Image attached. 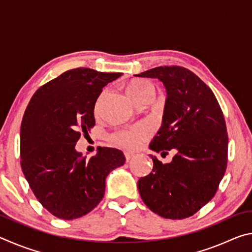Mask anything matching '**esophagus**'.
Listing matches in <instances>:
<instances>
[{
  "mask_svg": "<svg viewBox=\"0 0 252 252\" xmlns=\"http://www.w3.org/2000/svg\"><path fill=\"white\" fill-rule=\"evenodd\" d=\"M125 157H126V161H129V160H131V159H132V158L134 157V155H133V153H132V152L126 151V152H125Z\"/></svg>",
  "mask_w": 252,
  "mask_h": 252,
  "instance_id": "obj_1",
  "label": "esophagus"
}]
</instances>
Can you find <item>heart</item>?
<instances>
[{
    "instance_id": "1",
    "label": "heart",
    "mask_w": 252,
    "mask_h": 252,
    "mask_svg": "<svg viewBox=\"0 0 252 252\" xmlns=\"http://www.w3.org/2000/svg\"><path fill=\"white\" fill-rule=\"evenodd\" d=\"M127 93L133 99L136 103L140 102L150 100L152 101L153 96H155V87L151 82L147 80H133L127 84L126 87ZM105 95V91H103L97 97L95 103V112H97L100 109V105L102 103V100ZM151 134L150 126L143 123H139V125H134L131 126L125 127V129H120L112 134H110V141L117 144V146L121 147L126 150H135L143 143L144 140H147Z\"/></svg>"
}]
</instances>
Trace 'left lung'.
Wrapping results in <instances>:
<instances>
[{"label":"left lung","mask_w":252,"mask_h":252,"mask_svg":"<svg viewBox=\"0 0 252 252\" xmlns=\"http://www.w3.org/2000/svg\"><path fill=\"white\" fill-rule=\"evenodd\" d=\"M157 78L167 89L162 126L150 143L157 152L177 151L170 163L156 157L140 178L146 206L165 219H186L215 197L228 163L224 117L211 89L183 66H158L138 74Z\"/></svg>","instance_id":"left-lung-1"}]
</instances>
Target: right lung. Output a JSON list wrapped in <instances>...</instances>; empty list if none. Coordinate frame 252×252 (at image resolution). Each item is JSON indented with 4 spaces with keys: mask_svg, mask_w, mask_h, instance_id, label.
<instances>
[{
    "mask_svg": "<svg viewBox=\"0 0 252 252\" xmlns=\"http://www.w3.org/2000/svg\"><path fill=\"white\" fill-rule=\"evenodd\" d=\"M122 73L76 67L34 93L21 123V168L39 202L59 219L80 218L103 198L105 178L125 164L123 152L100 147L88 159L76 152L82 134L95 126L102 89Z\"/></svg>",
    "mask_w": 252,
    "mask_h": 252,
    "instance_id": "obj_1",
    "label": "right lung"
}]
</instances>
